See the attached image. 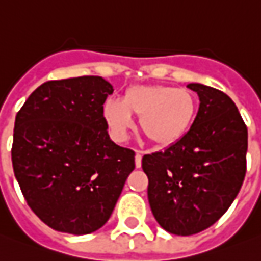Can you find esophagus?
<instances>
[{
  "label": "esophagus",
  "mask_w": 261,
  "mask_h": 261,
  "mask_svg": "<svg viewBox=\"0 0 261 261\" xmlns=\"http://www.w3.org/2000/svg\"><path fill=\"white\" fill-rule=\"evenodd\" d=\"M135 166H136V168H141L142 166V152L141 150H136V156H135Z\"/></svg>",
  "instance_id": "1"
}]
</instances>
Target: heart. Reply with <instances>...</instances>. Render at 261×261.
I'll use <instances>...</instances> for the list:
<instances>
[{
    "mask_svg": "<svg viewBox=\"0 0 261 261\" xmlns=\"http://www.w3.org/2000/svg\"><path fill=\"white\" fill-rule=\"evenodd\" d=\"M197 111L196 95L189 89L169 85L129 88L122 100L108 99L102 116L113 139L125 141L134 127L132 115L141 118V129L159 148L179 142L192 126Z\"/></svg>",
    "mask_w": 261,
    "mask_h": 261,
    "instance_id": "1",
    "label": "heart"
}]
</instances>
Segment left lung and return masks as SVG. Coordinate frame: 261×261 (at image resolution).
<instances>
[{"instance_id": "8db88e82", "label": "left lung", "mask_w": 261, "mask_h": 261, "mask_svg": "<svg viewBox=\"0 0 261 261\" xmlns=\"http://www.w3.org/2000/svg\"><path fill=\"white\" fill-rule=\"evenodd\" d=\"M188 88L200 100L190 129L142 159L154 219L177 236L196 234L223 216L243 185L247 153V127L234 102L212 86Z\"/></svg>"}]
</instances>
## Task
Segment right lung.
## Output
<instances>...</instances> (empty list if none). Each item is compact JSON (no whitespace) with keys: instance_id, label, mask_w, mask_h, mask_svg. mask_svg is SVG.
Segmentation results:
<instances>
[{"instance_id":"1","label":"right lung","mask_w":261,"mask_h":261,"mask_svg":"<svg viewBox=\"0 0 261 261\" xmlns=\"http://www.w3.org/2000/svg\"><path fill=\"white\" fill-rule=\"evenodd\" d=\"M100 76L48 81L30 95L14 126L12 168L32 212L51 229L89 234L112 215L135 152L111 141Z\"/></svg>"}]
</instances>
